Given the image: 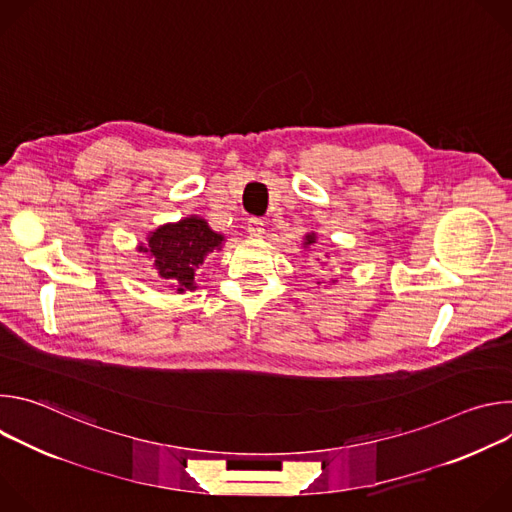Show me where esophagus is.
Returning <instances> with one entry per match:
<instances>
[{
    "instance_id": "obj_1",
    "label": "esophagus",
    "mask_w": 512,
    "mask_h": 512,
    "mask_svg": "<svg viewBox=\"0 0 512 512\" xmlns=\"http://www.w3.org/2000/svg\"><path fill=\"white\" fill-rule=\"evenodd\" d=\"M245 231L251 237H263L265 235V223L261 221V218H249Z\"/></svg>"
}]
</instances>
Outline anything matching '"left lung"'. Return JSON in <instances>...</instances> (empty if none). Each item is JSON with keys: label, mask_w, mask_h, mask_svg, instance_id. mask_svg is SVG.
<instances>
[{"label": "left lung", "mask_w": 512, "mask_h": 512, "mask_svg": "<svg viewBox=\"0 0 512 512\" xmlns=\"http://www.w3.org/2000/svg\"><path fill=\"white\" fill-rule=\"evenodd\" d=\"M316 243H318V235H316V233H314V231H312V233H306V235H304V241H302V247H304V249H308V251H310V249H312V247H316ZM326 257H328V255H326ZM316 263H320V267H326V261H320V259H316ZM322 283H324V285H332V283H336V279H330V281H328V283H326V281H324V279H320V281H318V285H322Z\"/></svg>", "instance_id": "1"}]
</instances>
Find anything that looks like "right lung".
<instances>
[{
  "instance_id": "right-lung-1",
  "label": "right lung",
  "mask_w": 512,
  "mask_h": 512,
  "mask_svg": "<svg viewBox=\"0 0 512 512\" xmlns=\"http://www.w3.org/2000/svg\"><path fill=\"white\" fill-rule=\"evenodd\" d=\"M225 241V235L212 231L202 216L190 214L150 231L145 243H137V251L148 255L164 287L186 294L198 287L194 277L204 259L221 251Z\"/></svg>"
}]
</instances>
